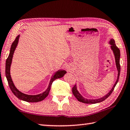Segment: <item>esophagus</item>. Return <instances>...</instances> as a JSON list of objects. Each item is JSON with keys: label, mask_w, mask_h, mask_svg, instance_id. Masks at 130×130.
I'll return each instance as SVG.
<instances>
[{"label": "esophagus", "mask_w": 130, "mask_h": 130, "mask_svg": "<svg viewBox=\"0 0 130 130\" xmlns=\"http://www.w3.org/2000/svg\"><path fill=\"white\" fill-rule=\"evenodd\" d=\"M66 68H67V69L68 70V71H69L70 70V67L69 65H67V67H66Z\"/></svg>", "instance_id": "esophagus-1"}]
</instances>
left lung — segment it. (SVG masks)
<instances>
[{
    "instance_id": "1",
    "label": "left lung",
    "mask_w": 130,
    "mask_h": 130,
    "mask_svg": "<svg viewBox=\"0 0 130 130\" xmlns=\"http://www.w3.org/2000/svg\"><path fill=\"white\" fill-rule=\"evenodd\" d=\"M108 44L111 45L110 48L112 51L114 57H115V63H116V69H117L118 71V76H117V79H116V81L115 83L113 85L112 88L110 90L109 92L104 95V96L102 97V98L96 99H88L87 98H85L84 97H83L81 94L80 93V92H78L77 89V87L76 84L74 85L72 88V92H73V94L74 96H75V98L78 100V101L80 102H82L83 103H86V104H96V103H98L100 102H102L103 101L105 100L106 99L109 97V96L112 93V92H113L114 88H115V86L117 84L118 82L119 78V75L120 73V50L119 49V48L116 46L115 45V40L113 38H111L110 39L109 41L108 42Z\"/></svg>"
}]
</instances>
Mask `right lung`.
I'll return each instance as SVG.
<instances>
[{"instance_id":"obj_1","label":"right lung","mask_w":130,"mask_h":130,"mask_svg":"<svg viewBox=\"0 0 130 130\" xmlns=\"http://www.w3.org/2000/svg\"><path fill=\"white\" fill-rule=\"evenodd\" d=\"M20 37V35H18L15 38V41L13 42L12 43L11 46L9 56H8V58L6 60V76L7 78V80L8 81V85L10 88L11 90L13 93L14 94V95L21 100L25 101L27 102H31V103H35V102H39L41 101H42L43 100L46 98L48 96V94L49 93L50 87L53 81L57 78H60L62 77L63 76L67 73V71H65L64 70L60 69L57 70L56 72H54L51 78H50V82L48 85V87L47 89L45 90V91H44L43 93H39L38 94H35V95H31V94H27L23 93V92L19 91L18 89L17 88V87H15L14 85L13 81L11 77L10 74V69H11V65L12 63V57L13 55H14V52L16 47H17L18 44L19 42V38Z\"/></svg>"}]
</instances>
